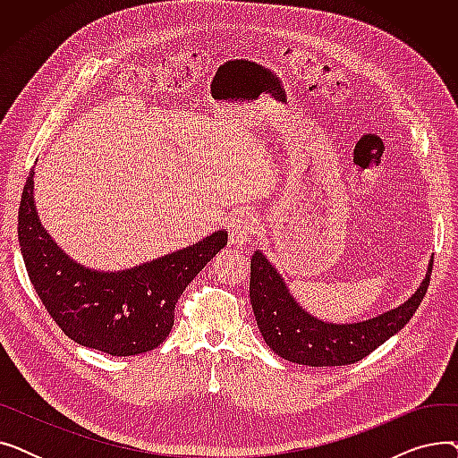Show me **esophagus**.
I'll use <instances>...</instances> for the list:
<instances>
[{"label": "esophagus", "mask_w": 458, "mask_h": 458, "mask_svg": "<svg viewBox=\"0 0 458 458\" xmlns=\"http://www.w3.org/2000/svg\"><path fill=\"white\" fill-rule=\"evenodd\" d=\"M256 221L252 216L247 215H237L233 219H230L228 223V237H230V243L235 247H243L247 245L252 235L256 233Z\"/></svg>", "instance_id": "34e87169"}]
</instances>
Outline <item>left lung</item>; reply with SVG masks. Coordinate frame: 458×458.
Listing matches in <instances>:
<instances>
[{
	"mask_svg": "<svg viewBox=\"0 0 458 458\" xmlns=\"http://www.w3.org/2000/svg\"><path fill=\"white\" fill-rule=\"evenodd\" d=\"M432 273V259L418 292L384 314L347 325L321 321L293 299L273 263L256 250L250 259V304L263 340L284 360L310 368L347 366L390 340L421 304Z\"/></svg>",
	"mask_w": 458,
	"mask_h": 458,
	"instance_id": "1",
	"label": "left lung"
}]
</instances>
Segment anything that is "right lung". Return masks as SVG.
<instances>
[{"instance_id":"add662e5","label":"right lung","mask_w":458,"mask_h":458,"mask_svg":"<svg viewBox=\"0 0 458 458\" xmlns=\"http://www.w3.org/2000/svg\"><path fill=\"white\" fill-rule=\"evenodd\" d=\"M33 168L18 209V239L35 292L47 314L76 344L111 356L156 349L174 325L189 282L228 243L216 230L202 242L124 271H94L57 247L38 219Z\"/></svg>"}]
</instances>
